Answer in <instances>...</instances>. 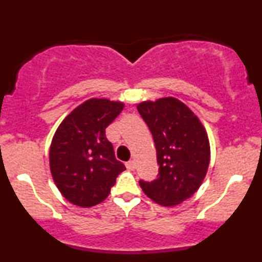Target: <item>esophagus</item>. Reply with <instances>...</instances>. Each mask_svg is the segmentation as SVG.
I'll return each instance as SVG.
<instances>
[{"label":"esophagus","instance_id":"34e87169","mask_svg":"<svg viewBox=\"0 0 262 262\" xmlns=\"http://www.w3.org/2000/svg\"><path fill=\"white\" fill-rule=\"evenodd\" d=\"M125 167H127V169H128V170L133 171V170L135 169V162H134L133 160H130V161L125 162Z\"/></svg>","mask_w":262,"mask_h":262}]
</instances>
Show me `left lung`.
<instances>
[{
    "instance_id": "obj_1",
    "label": "left lung",
    "mask_w": 262,
    "mask_h": 262,
    "mask_svg": "<svg viewBox=\"0 0 262 262\" xmlns=\"http://www.w3.org/2000/svg\"><path fill=\"white\" fill-rule=\"evenodd\" d=\"M156 148L159 173L139 180L144 193L161 206H175L200 188L209 165V141L200 119L172 97L138 104Z\"/></svg>"
}]
</instances>
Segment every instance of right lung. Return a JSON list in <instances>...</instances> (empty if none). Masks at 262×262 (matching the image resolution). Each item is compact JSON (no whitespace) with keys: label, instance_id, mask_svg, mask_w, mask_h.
Instances as JSON below:
<instances>
[{"label":"right lung","instance_id":"right-lung-1","mask_svg":"<svg viewBox=\"0 0 262 262\" xmlns=\"http://www.w3.org/2000/svg\"><path fill=\"white\" fill-rule=\"evenodd\" d=\"M123 107L121 102L92 98L75 108L59 125L49 151L50 171L69 202L80 207L101 203L125 170L106 138V128Z\"/></svg>","mask_w":262,"mask_h":262}]
</instances>
